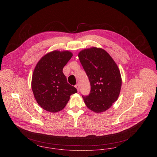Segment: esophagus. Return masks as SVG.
Returning a JSON list of instances; mask_svg holds the SVG:
<instances>
[{"label": "esophagus", "instance_id": "esophagus-1", "mask_svg": "<svg viewBox=\"0 0 157 157\" xmlns=\"http://www.w3.org/2000/svg\"><path fill=\"white\" fill-rule=\"evenodd\" d=\"M75 88L77 89V91H78V92H79V90H80V88H79V85H78V84H76V85L75 86Z\"/></svg>", "mask_w": 157, "mask_h": 157}]
</instances>
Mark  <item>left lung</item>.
Wrapping results in <instances>:
<instances>
[{
	"label": "left lung",
	"instance_id": "8db88e82",
	"mask_svg": "<svg viewBox=\"0 0 157 157\" xmlns=\"http://www.w3.org/2000/svg\"><path fill=\"white\" fill-rule=\"evenodd\" d=\"M78 56L91 87L89 94L82 96L84 102L94 112H104L117 100L120 93L122 81L118 67L101 48L85 49Z\"/></svg>",
	"mask_w": 157,
	"mask_h": 157
}]
</instances>
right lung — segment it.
Wrapping results in <instances>:
<instances>
[{
	"instance_id": "1",
	"label": "right lung",
	"mask_w": 157,
	"mask_h": 157,
	"mask_svg": "<svg viewBox=\"0 0 157 157\" xmlns=\"http://www.w3.org/2000/svg\"><path fill=\"white\" fill-rule=\"evenodd\" d=\"M73 56L68 51H54L44 55L37 63L32 76L34 96L42 108L51 113L61 111L70 96L77 92L67 83L63 68Z\"/></svg>"
}]
</instances>
